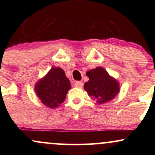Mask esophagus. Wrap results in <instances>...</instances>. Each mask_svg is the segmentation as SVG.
<instances>
[{"mask_svg":"<svg viewBox=\"0 0 155 155\" xmlns=\"http://www.w3.org/2000/svg\"><path fill=\"white\" fill-rule=\"evenodd\" d=\"M74 85H75V87H76L81 88L83 87L84 83L82 81H76V82L74 83Z\"/></svg>","mask_w":155,"mask_h":155,"instance_id":"esophagus-1","label":"esophagus"}]
</instances>
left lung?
Listing matches in <instances>:
<instances>
[{"instance_id":"obj_1","label":"left lung","mask_w":155,"mask_h":155,"mask_svg":"<svg viewBox=\"0 0 155 155\" xmlns=\"http://www.w3.org/2000/svg\"><path fill=\"white\" fill-rule=\"evenodd\" d=\"M86 75L89 81L85 82V91L99 104L108 102L120 92V83L108 74L102 67L89 71Z\"/></svg>"}]
</instances>
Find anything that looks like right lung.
I'll return each instance as SVG.
<instances>
[{
	"label": "right lung",
	"instance_id": "1",
	"mask_svg": "<svg viewBox=\"0 0 155 155\" xmlns=\"http://www.w3.org/2000/svg\"><path fill=\"white\" fill-rule=\"evenodd\" d=\"M71 83L61 68H51L47 75L37 81L35 91L41 103L47 107L57 108L65 101Z\"/></svg>",
	"mask_w": 155,
	"mask_h": 155
}]
</instances>
